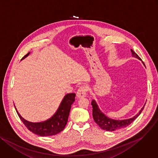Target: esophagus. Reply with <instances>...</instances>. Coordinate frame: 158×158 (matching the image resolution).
<instances>
[{
	"instance_id": "34e87169",
	"label": "esophagus",
	"mask_w": 158,
	"mask_h": 158,
	"mask_svg": "<svg viewBox=\"0 0 158 158\" xmlns=\"http://www.w3.org/2000/svg\"><path fill=\"white\" fill-rule=\"evenodd\" d=\"M86 91H87V89L86 87H85L83 86H80L77 93V97L79 98L85 97L86 95Z\"/></svg>"
}]
</instances>
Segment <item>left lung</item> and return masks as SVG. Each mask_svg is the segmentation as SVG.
<instances>
[{
	"label": "left lung",
	"mask_w": 158,
	"mask_h": 158,
	"mask_svg": "<svg viewBox=\"0 0 158 158\" xmlns=\"http://www.w3.org/2000/svg\"><path fill=\"white\" fill-rule=\"evenodd\" d=\"M131 52L132 53V56L133 57L136 58L139 60H141V58L132 49H131ZM145 104L144 105L143 107L141 109V110L139 111V113L133 118L126 119L117 120L110 118L109 117L106 116L103 113H102V111L100 110L96 101L94 100H93L91 102V105L93 108V117L94 121H95V123L102 129L109 131H116L119 129L124 128L128 127V125H130L141 114V113L142 112L144 108Z\"/></svg>",
	"instance_id": "left-lung-1"
}]
</instances>
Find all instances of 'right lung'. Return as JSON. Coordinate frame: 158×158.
Listing matches in <instances>:
<instances>
[{"instance_id": "right-lung-1", "label": "right lung", "mask_w": 158, "mask_h": 158, "mask_svg": "<svg viewBox=\"0 0 158 158\" xmlns=\"http://www.w3.org/2000/svg\"><path fill=\"white\" fill-rule=\"evenodd\" d=\"M30 55L28 52L22 60ZM76 94L74 93H68L62 100L55 113L49 119L37 123L30 122L21 116L15 106V110L23 123L28 130L41 136H48L55 135L61 132L65 127L68 121L72 105L75 102Z\"/></svg>"}]
</instances>
